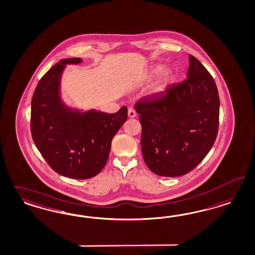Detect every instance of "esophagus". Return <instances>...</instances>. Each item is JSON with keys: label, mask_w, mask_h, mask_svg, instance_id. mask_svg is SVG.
Listing matches in <instances>:
<instances>
[{"label": "esophagus", "mask_w": 255, "mask_h": 255, "mask_svg": "<svg viewBox=\"0 0 255 255\" xmlns=\"http://www.w3.org/2000/svg\"><path fill=\"white\" fill-rule=\"evenodd\" d=\"M128 116H129L130 118H134V117L136 116V112H135L132 108H129V109H128Z\"/></svg>", "instance_id": "esophagus-1"}]
</instances>
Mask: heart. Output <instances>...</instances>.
Instances as JSON below:
<instances>
[{
    "mask_svg": "<svg viewBox=\"0 0 255 255\" xmlns=\"http://www.w3.org/2000/svg\"><path fill=\"white\" fill-rule=\"evenodd\" d=\"M163 67H157V68H155L154 70H153V74L154 75H157V74H159V73H161L162 71H163ZM171 78H172V72L171 71H169V70H167V71H166L165 73H164V81L165 82H169L170 80H171Z\"/></svg>",
    "mask_w": 255,
    "mask_h": 255,
    "instance_id": "1",
    "label": "heart"
}]
</instances>
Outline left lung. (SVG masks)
Listing matches in <instances>:
<instances>
[{"label": "left lung", "instance_id": "obj_1", "mask_svg": "<svg viewBox=\"0 0 255 255\" xmlns=\"http://www.w3.org/2000/svg\"><path fill=\"white\" fill-rule=\"evenodd\" d=\"M187 78L135 104L142 126L141 149L159 176L185 175L213 147L219 131L220 98L210 72L189 55Z\"/></svg>", "mask_w": 255, "mask_h": 255}]
</instances>
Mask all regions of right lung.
Instances as JSON below:
<instances>
[{
  "label": "right lung",
  "instance_id": "right-lung-1",
  "mask_svg": "<svg viewBox=\"0 0 255 255\" xmlns=\"http://www.w3.org/2000/svg\"><path fill=\"white\" fill-rule=\"evenodd\" d=\"M81 58L62 59L39 80L31 103V132L35 146L58 174L89 179L106 166L111 141L127 121V107L107 114L92 110L70 111L59 100V81L66 64Z\"/></svg>",
  "mask_w": 255,
  "mask_h": 255
}]
</instances>
